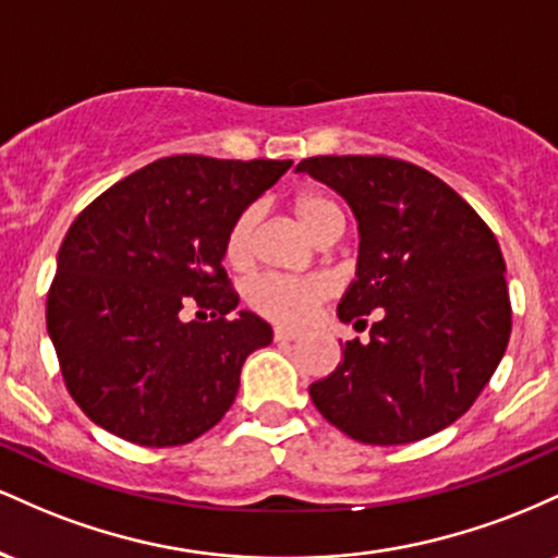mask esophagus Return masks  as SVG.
I'll return each instance as SVG.
<instances>
[{
    "instance_id": "34e87169",
    "label": "esophagus",
    "mask_w": 558,
    "mask_h": 558,
    "mask_svg": "<svg viewBox=\"0 0 558 558\" xmlns=\"http://www.w3.org/2000/svg\"><path fill=\"white\" fill-rule=\"evenodd\" d=\"M299 332L296 330H288V328H275V341L278 343H288V341H296Z\"/></svg>"
}]
</instances>
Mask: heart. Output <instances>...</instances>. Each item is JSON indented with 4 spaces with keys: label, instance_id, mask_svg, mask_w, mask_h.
Masks as SVG:
<instances>
[{
    "label": "heart",
    "instance_id": "1",
    "mask_svg": "<svg viewBox=\"0 0 558 558\" xmlns=\"http://www.w3.org/2000/svg\"><path fill=\"white\" fill-rule=\"evenodd\" d=\"M291 213L296 222L312 239H319L330 226H343V217L336 204L323 194L293 196ZM254 233H257V209H246L235 217V222L228 230L226 239V259L230 267L243 270L252 265L254 257ZM332 293V283L323 275L312 278H262L248 288V304L259 315L275 319L280 325H304L315 315V310Z\"/></svg>",
    "mask_w": 558,
    "mask_h": 558
}]
</instances>
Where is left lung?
I'll return each mask as SVG.
<instances>
[{"label": "left lung", "instance_id": "left-lung-1", "mask_svg": "<svg viewBox=\"0 0 558 558\" xmlns=\"http://www.w3.org/2000/svg\"><path fill=\"white\" fill-rule=\"evenodd\" d=\"M299 172L330 185L356 217V278L338 319L364 325L310 396L360 444L401 446L440 433L475 403L511 332L496 235L451 185L388 157H312Z\"/></svg>", "mask_w": 558, "mask_h": 558}]
</instances>
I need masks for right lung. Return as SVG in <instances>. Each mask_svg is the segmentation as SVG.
Returning <instances> with one entry per match:
<instances>
[{
	"instance_id": "1",
	"label": "right lung",
	"mask_w": 558,
	"mask_h": 558,
	"mask_svg": "<svg viewBox=\"0 0 558 558\" xmlns=\"http://www.w3.org/2000/svg\"><path fill=\"white\" fill-rule=\"evenodd\" d=\"M291 159H157L70 226L47 299L62 377L88 420L131 444H191L226 417L272 328L235 310L226 239ZM209 311V324L185 308Z\"/></svg>"
}]
</instances>
